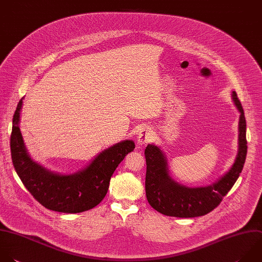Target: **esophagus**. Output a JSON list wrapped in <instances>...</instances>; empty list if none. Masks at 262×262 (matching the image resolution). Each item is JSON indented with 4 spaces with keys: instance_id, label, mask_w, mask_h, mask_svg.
<instances>
[{
    "instance_id": "esophagus-1",
    "label": "esophagus",
    "mask_w": 262,
    "mask_h": 262,
    "mask_svg": "<svg viewBox=\"0 0 262 262\" xmlns=\"http://www.w3.org/2000/svg\"><path fill=\"white\" fill-rule=\"evenodd\" d=\"M154 139V131L152 129L148 128V127H143L142 129H140L138 136H137V143L139 145H143L145 143H149L151 142Z\"/></svg>"
}]
</instances>
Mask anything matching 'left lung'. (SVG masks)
<instances>
[{"instance_id": "1", "label": "left lung", "mask_w": 262, "mask_h": 262, "mask_svg": "<svg viewBox=\"0 0 262 262\" xmlns=\"http://www.w3.org/2000/svg\"><path fill=\"white\" fill-rule=\"evenodd\" d=\"M233 102L241 113L238 122V151L231 168L215 183L202 187H187L174 181L168 172L164 152L154 144L144 150L146 161L145 192L149 205L158 212L173 217L191 218L214 210L230 190L243 170L247 156L246 119L236 93Z\"/></svg>"}]
</instances>
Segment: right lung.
I'll return each instance as SVG.
<instances>
[{
  "label": "right lung",
  "mask_w": 262,
  "mask_h": 262,
  "mask_svg": "<svg viewBox=\"0 0 262 262\" xmlns=\"http://www.w3.org/2000/svg\"><path fill=\"white\" fill-rule=\"evenodd\" d=\"M23 98L13 116L10 139L13 166L27 189L45 208L63 213H80L97 206L105 196L112 175L135 148L134 141L119 142L100 152L84 170L60 175L45 169L28 154L19 129Z\"/></svg>",
  "instance_id": "obj_1"
}]
</instances>
